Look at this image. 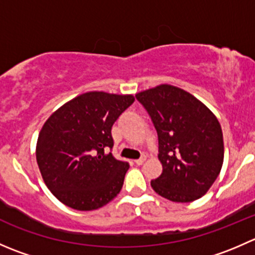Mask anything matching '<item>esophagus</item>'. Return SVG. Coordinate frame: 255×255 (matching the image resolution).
Listing matches in <instances>:
<instances>
[{
  "instance_id": "obj_1",
  "label": "esophagus",
  "mask_w": 255,
  "mask_h": 255,
  "mask_svg": "<svg viewBox=\"0 0 255 255\" xmlns=\"http://www.w3.org/2000/svg\"><path fill=\"white\" fill-rule=\"evenodd\" d=\"M144 160H145V156H142V158L137 159V160H134V163L137 164V165H142V164L144 163Z\"/></svg>"
}]
</instances>
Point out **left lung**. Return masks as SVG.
<instances>
[{"mask_svg":"<svg viewBox=\"0 0 255 255\" xmlns=\"http://www.w3.org/2000/svg\"><path fill=\"white\" fill-rule=\"evenodd\" d=\"M154 123L163 173L150 185L173 202H191L210 190L225 146L217 117L190 92L161 84L135 95Z\"/></svg>","mask_w":255,"mask_h":255,"instance_id":"left-lung-1","label":"left lung"}]
</instances>
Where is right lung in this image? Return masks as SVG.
I'll return each mask as SVG.
<instances>
[{
    "instance_id": "1",
    "label": "right lung",
    "mask_w": 255,
    "mask_h": 255,
    "mask_svg": "<svg viewBox=\"0 0 255 255\" xmlns=\"http://www.w3.org/2000/svg\"><path fill=\"white\" fill-rule=\"evenodd\" d=\"M133 102V95L90 91L45 121L35 155L45 185L59 201L74 210L92 211L120 194L129 165L107 149L113 146V123Z\"/></svg>"
}]
</instances>
